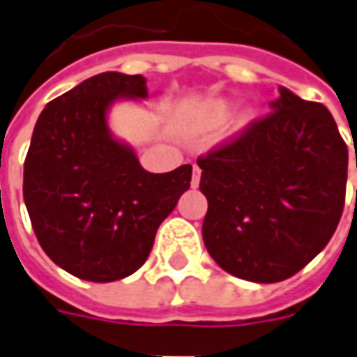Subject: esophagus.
<instances>
[{
    "mask_svg": "<svg viewBox=\"0 0 357 357\" xmlns=\"http://www.w3.org/2000/svg\"><path fill=\"white\" fill-rule=\"evenodd\" d=\"M199 181H201V168L195 166V168H193V176H191V187L199 185Z\"/></svg>",
    "mask_w": 357,
    "mask_h": 357,
    "instance_id": "34e87169",
    "label": "esophagus"
}]
</instances>
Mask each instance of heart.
Segmentation results:
<instances>
[{"mask_svg": "<svg viewBox=\"0 0 357 357\" xmlns=\"http://www.w3.org/2000/svg\"><path fill=\"white\" fill-rule=\"evenodd\" d=\"M226 114H228V106L224 104V102H216L214 106H211L208 109V116H206V121L214 126V123H220L222 119L226 118Z\"/></svg>", "mask_w": 357, "mask_h": 357, "instance_id": "1", "label": "heart"}]
</instances>
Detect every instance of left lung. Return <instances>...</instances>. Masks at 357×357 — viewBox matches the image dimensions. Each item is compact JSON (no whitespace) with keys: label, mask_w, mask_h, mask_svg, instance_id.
Instances as JSON below:
<instances>
[{"label":"left lung","mask_w":357,"mask_h":357,"mask_svg":"<svg viewBox=\"0 0 357 357\" xmlns=\"http://www.w3.org/2000/svg\"><path fill=\"white\" fill-rule=\"evenodd\" d=\"M273 112L197 158L206 251L261 284L300 273L325 249L346 199L348 146L319 102L280 86Z\"/></svg>","instance_id":"1"}]
</instances>
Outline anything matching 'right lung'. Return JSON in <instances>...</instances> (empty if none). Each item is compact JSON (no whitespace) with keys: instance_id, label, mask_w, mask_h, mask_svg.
<instances>
[{"instance_id":"obj_1","label":"right lung","mask_w":357,"mask_h":357,"mask_svg":"<svg viewBox=\"0 0 357 357\" xmlns=\"http://www.w3.org/2000/svg\"><path fill=\"white\" fill-rule=\"evenodd\" d=\"M119 98H146L141 75H94L48 102L24 158L22 197L44 253L89 282L141 268L162 220L191 183V164L151 174L116 141L106 112Z\"/></svg>"}]
</instances>
